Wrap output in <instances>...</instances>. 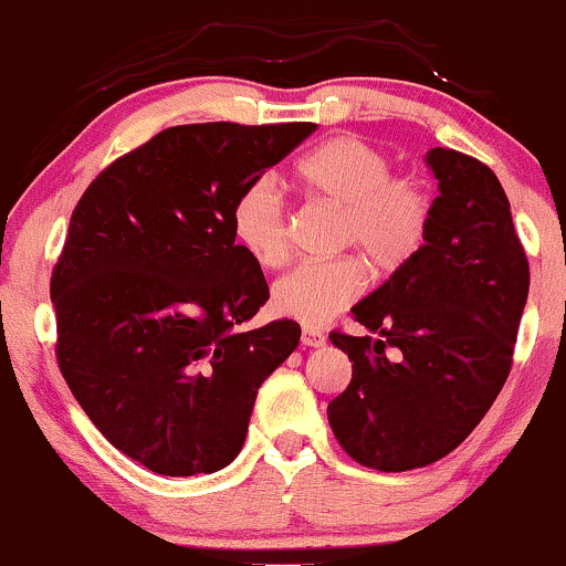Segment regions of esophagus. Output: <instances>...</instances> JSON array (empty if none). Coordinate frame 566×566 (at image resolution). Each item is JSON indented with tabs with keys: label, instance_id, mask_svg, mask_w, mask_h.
Returning <instances> with one entry per match:
<instances>
[{
	"label": "esophagus",
	"instance_id": "34e87169",
	"mask_svg": "<svg viewBox=\"0 0 566 566\" xmlns=\"http://www.w3.org/2000/svg\"><path fill=\"white\" fill-rule=\"evenodd\" d=\"M301 343H303L305 348H322L324 343H327V337H324L322 329L303 327V333H301Z\"/></svg>",
	"mask_w": 566,
	"mask_h": 566
}]
</instances>
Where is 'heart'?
<instances>
[{"instance_id":"b5f03b06","label":"heart","mask_w":566,"mask_h":566,"mask_svg":"<svg viewBox=\"0 0 566 566\" xmlns=\"http://www.w3.org/2000/svg\"><path fill=\"white\" fill-rule=\"evenodd\" d=\"M297 180L314 197L340 207V244L359 247L382 274L401 269L423 247L431 201L415 178L391 175V159L356 135L324 140L297 161ZM231 237L261 269L287 258L282 193L269 178L252 180L231 205ZM359 258L301 263L271 287V311L303 327H322L365 292Z\"/></svg>"}]
</instances>
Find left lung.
<instances>
[{"instance_id":"8db88e82","label":"left lung","mask_w":566,"mask_h":566,"mask_svg":"<svg viewBox=\"0 0 566 566\" xmlns=\"http://www.w3.org/2000/svg\"><path fill=\"white\" fill-rule=\"evenodd\" d=\"M426 165L439 197L423 247L350 308L375 337L329 335L354 361L329 426L356 463L378 471L437 463L479 426L511 373L530 292L497 175L452 148H431Z\"/></svg>"}]
</instances>
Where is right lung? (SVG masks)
I'll return each instance as SVG.
<instances>
[{
  "label": "right lung",
  "mask_w": 566,
  "mask_h": 566,
  "mask_svg": "<svg viewBox=\"0 0 566 566\" xmlns=\"http://www.w3.org/2000/svg\"><path fill=\"white\" fill-rule=\"evenodd\" d=\"M314 129H161L97 175L71 216L50 282L57 365L97 431L148 471L226 469L258 388L301 343L290 319L237 333L269 284L229 218L237 193Z\"/></svg>",
  "instance_id": "obj_1"
}]
</instances>
